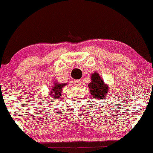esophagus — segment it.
Instances as JSON below:
<instances>
[{
  "label": "esophagus",
  "mask_w": 153,
  "mask_h": 153,
  "mask_svg": "<svg viewBox=\"0 0 153 153\" xmlns=\"http://www.w3.org/2000/svg\"><path fill=\"white\" fill-rule=\"evenodd\" d=\"M73 84H74L75 86H77V87H78V86L81 85V81L79 80H76L73 82Z\"/></svg>",
  "instance_id": "34e87169"
}]
</instances>
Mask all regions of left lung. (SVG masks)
<instances>
[{
    "instance_id": "obj_1",
    "label": "left lung",
    "mask_w": 153,
    "mask_h": 153,
    "mask_svg": "<svg viewBox=\"0 0 153 153\" xmlns=\"http://www.w3.org/2000/svg\"><path fill=\"white\" fill-rule=\"evenodd\" d=\"M91 78V82L88 84V88H90V93L93 98L97 100L105 99L109 91L108 85L105 83L103 79L101 78L97 72L92 73Z\"/></svg>"
}]
</instances>
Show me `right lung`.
I'll list each match as a JSON object with an SVG mask.
<instances>
[{
    "label": "right lung",
    "instance_id": "right-lung-1",
    "mask_svg": "<svg viewBox=\"0 0 153 153\" xmlns=\"http://www.w3.org/2000/svg\"><path fill=\"white\" fill-rule=\"evenodd\" d=\"M67 85V83H62V82H58L57 80H55L53 82V86L51 88V91L49 92L48 94L50 95L51 97L50 98L53 99H59L62 95V90L65 86Z\"/></svg>",
    "mask_w": 153,
    "mask_h": 153
}]
</instances>
